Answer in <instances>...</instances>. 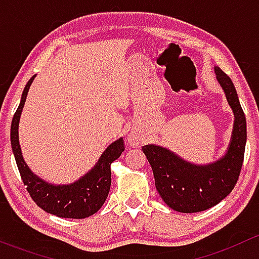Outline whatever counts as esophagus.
Listing matches in <instances>:
<instances>
[{
	"instance_id": "1",
	"label": "esophagus",
	"mask_w": 259,
	"mask_h": 259,
	"mask_svg": "<svg viewBox=\"0 0 259 259\" xmlns=\"http://www.w3.org/2000/svg\"><path fill=\"white\" fill-rule=\"evenodd\" d=\"M127 143L132 144L133 146H137L139 144V139H138V137H135V135H129V137H127Z\"/></svg>"
}]
</instances>
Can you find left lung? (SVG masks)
Segmentation results:
<instances>
[{
	"label": "left lung",
	"mask_w": 259,
	"mask_h": 259,
	"mask_svg": "<svg viewBox=\"0 0 259 259\" xmlns=\"http://www.w3.org/2000/svg\"><path fill=\"white\" fill-rule=\"evenodd\" d=\"M214 71L234 114L231 143L226 154L217 161L199 165L184 160L163 146H143L161 199L180 213H197L218 204L233 190L242 169L247 142L245 116L232 80L219 67H214Z\"/></svg>",
	"instance_id": "1"
}]
</instances>
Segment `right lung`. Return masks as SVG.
I'll return each mask as SVG.
<instances>
[{"instance_id": "right-lung-1", "label": "right lung", "mask_w": 259, "mask_h": 259, "mask_svg": "<svg viewBox=\"0 0 259 259\" xmlns=\"http://www.w3.org/2000/svg\"><path fill=\"white\" fill-rule=\"evenodd\" d=\"M36 75H33L23 89L20 105L11 124V146L21 178L33 202L45 211L60 218L82 219L95 214L103 207L111 185V163L124 151L122 138L115 140L105 149L99 160L85 176L70 184H52L32 173L21 151L18 140V124L25 105L27 93Z\"/></svg>"}]
</instances>
